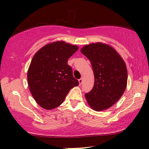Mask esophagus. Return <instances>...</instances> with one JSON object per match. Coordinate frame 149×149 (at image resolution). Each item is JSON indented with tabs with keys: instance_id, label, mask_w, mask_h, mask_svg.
Here are the masks:
<instances>
[{
	"instance_id": "esophagus-1",
	"label": "esophagus",
	"mask_w": 149,
	"mask_h": 149,
	"mask_svg": "<svg viewBox=\"0 0 149 149\" xmlns=\"http://www.w3.org/2000/svg\"><path fill=\"white\" fill-rule=\"evenodd\" d=\"M78 81H79V85H81L82 82H83V79H82V78H81V79H79V80H78Z\"/></svg>"
}]
</instances>
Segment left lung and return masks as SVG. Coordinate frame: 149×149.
Wrapping results in <instances>:
<instances>
[{"label": "left lung", "mask_w": 149, "mask_h": 149, "mask_svg": "<svg viewBox=\"0 0 149 149\" xmlns=\"http://www.w3.org/2000/svg\"><path fill=\"white\" fill-rule=\"evenodd\" d=\"M91 63L95 76L92 90L85 95L93 110L102 111L110 108L124 93L127 82L125 62L110 45L96 42L81 49Z\"/></svg>", "instance_id": "obj_1"}]
</instances>
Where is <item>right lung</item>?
<instances>
[{
  "instance_id": "right-lung-1",
  "label": "right lung",
  "mask_w": 149,
  "mask_h": 149,
  "mask_svg": "<svg viewBox=\"0 0 149 149\" xmlns=\"http://www.w3.org/2000/svg\"><path fill=\"white\" fill-rule=\"evenodd\" d=\"M79 49L59 41L39 49L27 71V82L33 97L40 107L51 110L62 104L73 87L79 85L68 60Z\"/></svg>"
}]
</instances>
